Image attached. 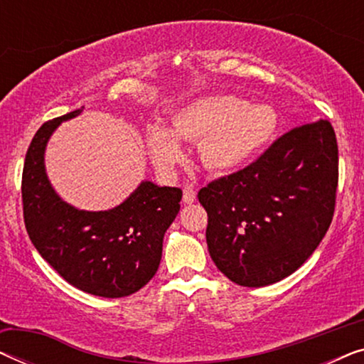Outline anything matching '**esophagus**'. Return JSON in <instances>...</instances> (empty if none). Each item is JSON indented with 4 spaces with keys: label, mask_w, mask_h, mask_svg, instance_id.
<instances>
[{
    "label": "esophagus",
    "mask_w": 364,
    "mask_h": 364,
    "mask_svg": "<svg viewBox=\"0 0 364 364\" xmlns=\"http://www.w3.org/2000/svg\"><path fill=\"white\" fill-rule=\"evenodd\" d=\"M196 197H197V193H196V191H193L192 187H183V197H182L183 203L191 205V203L196 202Z\"/></svg>",
    "instance_id": "34e87169"
}]
</instances>
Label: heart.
I'll use <instances>...</instances> for the list:
<instances>
[{"instance_id": "heart-1", "label": "heart", "mask_w": 364, "mask_h": 364, "mask_svg": "<svg viewBox=\"0 0 364 364\" xmlns=\"http://www.w3.org/2000/svg\"><path fill=\"white\" fill-rule=\"evenodd\" d=\"M172 131L161 124L149 127L147 144L152 161L171 171L182 161L177 137L200 141L203 166L228 172L245 166L265 149L278 127V116L270 106H250L235 96H205L187 104L172 119Z\"/></svg>"}]
</instances>
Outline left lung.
I'll return each instance as SVG.
<instances>
[{
    "label": "left lung",
    "instance_id": "1",
    "mask_svg": "<svg viewBox=\"0 0 364 364\" xmlns=\"http://www.w3.org/2000/svg\"><path fill=\"white\" fill-rule=\"evenodd\" d=\"M338 187V144L326 119L278 137L255 162L198 191L213 263L242 287L291 275L325 237Z\"/></svg>",
    "mask_w": 364,
    "mask_h": 364
}]
</instances>
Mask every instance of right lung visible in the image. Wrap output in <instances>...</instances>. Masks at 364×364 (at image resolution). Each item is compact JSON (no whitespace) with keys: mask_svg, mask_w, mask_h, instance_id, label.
Wrapping results in <instances>:
<instances>
[{"mask_svg":"<svg viewBox=\"0 0 364 364\" xmlns=\"http://www.w3.org/2000/svg\"><path fill=\"white\" fill-rule=\"evenodd\" d=\"M82 109L44 122L34 134L23 167L24 225L39 255L68 283L96 296L121 298L156 275L182 191L146 181L121 205L104 212L63 202L44 171V149L54 129Z\"/></svg>","mask_w":364,"mask_h":364,"instance_id":"obj_1","label":"right lung"}]
</instances>
